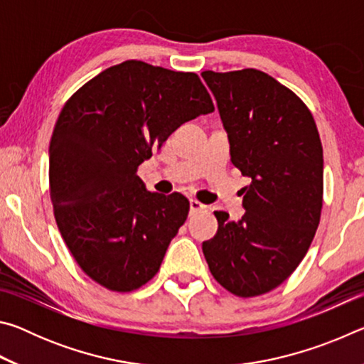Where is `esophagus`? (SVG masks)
Here are the masks:
<instances>
[{
  "label": "esophagus",
  "mask_w": 364,
  "mask_h": 364,
  "mask_svg": "<svg viewBox=\"0 0 364 364\" xmlns=\"http://www.w3.org/2000/svg\"><path fill=\"white\" fill-rule=\"evenodd\" d=\"M189 205H191V212H193V213L200 212V210H204V208H205L204 204H200V202L196 200V199H191L189 200Z\"/></svg>",
  "instance_id": "obj_1"
}]
</instances>
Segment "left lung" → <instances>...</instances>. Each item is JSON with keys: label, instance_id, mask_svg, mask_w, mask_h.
Instances as JSON below:
<instances>
[{"label": "left lung", "instance_id": "8db88e82", "mask_svg": "<svg viewBox=\"0 0 364 364\" xmlns=\"http://www.w3.org/2000/svg\"><path fill=\"white\" fill-rule=\"evenodd\" d=\"M217 100L231 162L250 178L239 221L215 212L202 242L210 273L237 297L282 284L306 255L323 208V146L300 97L257 69L202 72Z\"/></svg>", "mask_w": 364, "mask_h": 364}]
</instances>
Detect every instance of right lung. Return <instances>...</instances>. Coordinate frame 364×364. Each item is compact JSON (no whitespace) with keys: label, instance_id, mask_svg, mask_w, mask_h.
<instances>
[{"label":"right lung","instance_id":"1","mask_svg":"<svg viewBox=\"0 0 364 364\" xmlns=\"http://www.w3.org/2000/svg\"><path fill=\"white\" fill-rule=\"evenodd\" d=\"M213 110L196 73L143 60L109 67L65 102L49 143V194L60 236L97 284L132 292L157 274L189 200L147 191L138 167Z\"/></svg>","mask_w":364,"mask_h":364}]
</instances>
